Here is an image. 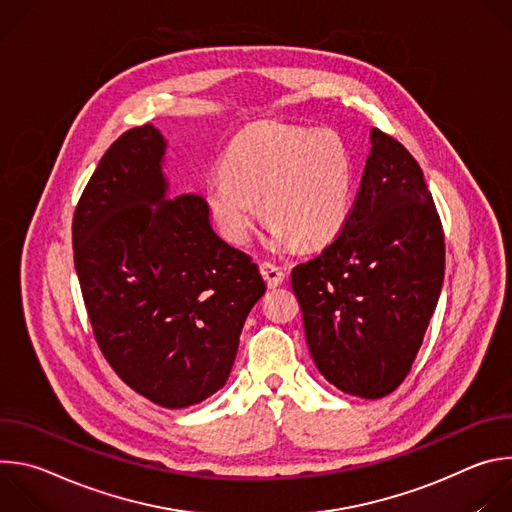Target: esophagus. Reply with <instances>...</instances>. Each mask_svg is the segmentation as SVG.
<instances>
[{
	"label": "esophagus",
	"instance_id": "obj_1",
	"mask_svg": "<svg viewBox=\"0 0 512 512\" xmlns=\"http://www.w3.org/2000/svg\"><path fill=\"white\" fill-rule=\"evenodd\" d=\"M261 273H263V277H265V281H267L269 287H277V285H281L283 279H285V271H283L281 267L269 263V261L261 263Z\"/></svg>",
	"mask_w": 512,
	"mask_h": 512
}]
</instances>
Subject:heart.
Here are the masks:
<instances>
[{"label": "heart", "instance_id": "heart-1", "mask_svg": "<svg viewBox=\"0 0 512 512\" xmlns=\"http://www.w3.org/2000/svg\"><path fill=\"white\" fill-rule=\"evenodd\" d=\"M354 192V160L332 129L257 123L239 133L223 172L206 182V204L223 237L249 241L261 214L271 245L320 247L344 229Z\"/></svg>", "mask_w": 512, "mask_h": 512}]
</instances>
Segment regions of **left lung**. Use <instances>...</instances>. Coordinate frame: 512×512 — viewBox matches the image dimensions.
Wrapping results in <instances>:
<instances>
[{"label":"left lung","mask_w":512,"mask_h":512,"mask_svg":"<svg viewBox=\"0 0 512 512\" xmlns=\"http://www.w3.org/2000/svg\"><path fill=\"white\" fill-rule=\"evenodd\" d=\"M444 267V231L419 164L373 127L340 237L291 271L306 342L324 379L362 399L393 393L423 342Z\"/></svg>","instance_id":"left-lung-1"}]
</instances>
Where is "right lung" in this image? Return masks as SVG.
Masks as SVG:
<instances>
[{
  "instance_id": "obj_1",
  "label": "right lung",
  "mask_w": 512,
  "mask_h": 512,
  "mask_svg": "<svg viewBox=\"0 0 512 512\" xmlns=\"http://www.w3.org/2000/svg\"><path fill=\"white\" fill-rule=\"evenodd\" d=\"M168 141L123 133L72 218L75 269L101 352L135 393L184 409L225 387L265 294L251 257L216 235L200 194L168 198Z\"/></svg>"
}]
</instances>
